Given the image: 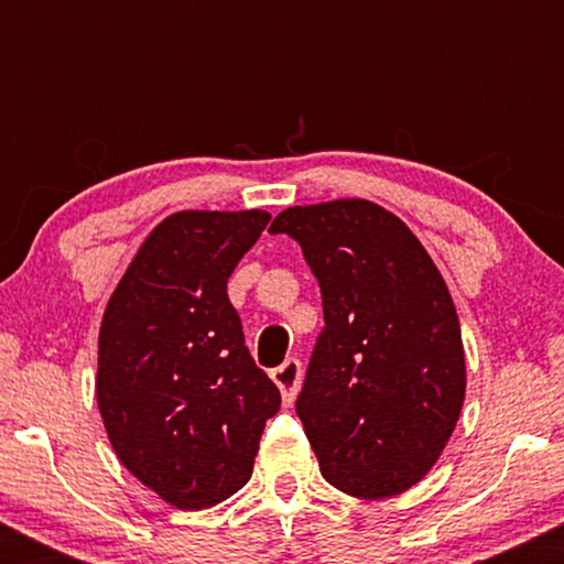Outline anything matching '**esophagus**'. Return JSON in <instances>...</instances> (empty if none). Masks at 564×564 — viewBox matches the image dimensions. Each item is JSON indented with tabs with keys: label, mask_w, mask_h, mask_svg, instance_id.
Masks as SVG:
<instances>
[{
	"label": "esophagus",
	"mask_w": 564,
	"mask_h": 564,
	"mask_svg": "<svg viewBox=\"0 0 564 564\" xmlns=\"http://www.w3.org/2000/svg\"><path fill=\"white\" fill-rule=\"evenodd\" d=\"M273 381L278 384V390L283 394V403L291 405L294 403L296 392H300V384H302V364L296 358H286L281 366L273 368Z\"/></svg>",
	"instance_id": "1"
}]
</instances>
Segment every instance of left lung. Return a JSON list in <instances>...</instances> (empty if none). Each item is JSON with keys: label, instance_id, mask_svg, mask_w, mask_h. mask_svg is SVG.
Returning <instances> with one entry per match:
<instances>
[{"label": "left lung", "instance_id": "8db88e82", "mask_svg": "<svg viewBox=\"0 0 564 564\" xmlns=\"http://www.w3.org/2000/svg\"><path fill=\"white\" fill-rule=\"evenodd\" d=\"M270 232L302 246L323 296L326 326L296 398L321 475L355 498L403 494L440 458L467 392L443 275L373 200L291 206Z\"/></svg>", "mask_w": 564, "mask_h": 564}]
</instances>
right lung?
I'll list each match as a JSON object with an SVG mask.
<instances>
[{"label": "right lung", "instance_id": "obj_1", "mask_svg": "<svg viewBox=\"0 0 564 564\" xmlns=\"http://www.w3.org/2000/svg\"><path fill=\"white\" fill-rule=\"evenodd\" d=\"M270 215L166 217L108 300L97 408L116 456L177 509H206L249 482L281 392L243 345L228 278Z\"/></svg>", "mask_w": 564, "mask_h": 564}]
</instances>
